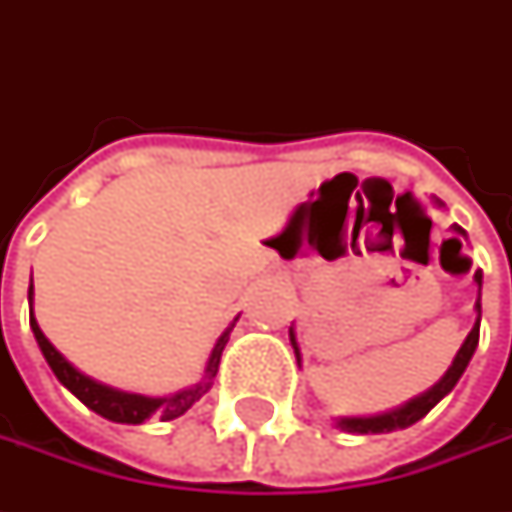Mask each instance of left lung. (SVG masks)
Segmentation results:
<instances>
[{
    "mask_svg": "<svg viewBox=\"0 0 512 512\" xmlns=\"http://www.w3.org/2000/svg\"><path fill=\"white\" fill-rule=\"evenodd\" d=\"M459 233H464L462 227H456ZM476 282H479V302H476V310H479V319H476V325L470 330V336L464 339L462 350L456 353V359L450 364V370L442 376V382L436 384V387H430L424 396L419 399H413V402H407L399 410H393V413H384V416H373V419H342L339 427L347 430V433H390V430H402V427H410V424H416L419 419H424L436 404L442 402L444 396L456 387V382L462 379L464 367L470 364L473 359V353H476V344H479V322H482V273H476ZM290 339H293V333H290ZM296 344V342H293ZM296 356H299V347H296Z\"/></svg>",
    "mask_w": 512,
    "mask_h": 512,
    "instance_id": "1",
    "label": "left lung"
}]
</instances>
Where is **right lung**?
Listing matches in <instances>:
<instances>
[{"label":"right lung","mask_w":512,"mask_h":512,"mask_svg":"<svg viewBox=\"0 0 512 512\" xmlns=\"http://www.w3.org/2000/svg\"><path fill=\"white\" fill-rule=\"evenodd\" d=\"M30 299H33V285L28 287V302ZM30 330H33L36 342L42 347L45 362H48L50 370L56 373V379L65 384L70 393L85 404V407H90L93 413H99V416H105L110 422L119 424H142L145 419H153V416L162 419V422H170V419H179L182 413H187V410L193 407V402H199L207 390H210L213 376H216L219 362H222V350H225L227 336H230V330L219 336V342H216L210 359H207L205 379L196 384V387L182 390V393H176V396H170V399H148V396H133V393H122V390L105 387V384L88 379L85 373H79V370H76V367H73V364L45 339V333L39 330L36 319H33V310H30Z\"/></svg>","instance_id":"obj_1"}]
</instances>
